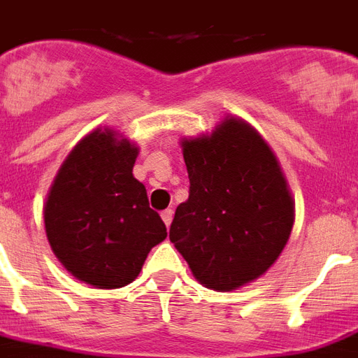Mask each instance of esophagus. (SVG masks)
I'll use <instances>...</instances> for the list:
<instances>
[{
    "mask_svg": "<svg viewBox=\"0 0 358 358\" xmlns=\"http://www.w3.org/2000/svg\"><path fill=\"white\" fill-rule=\"evenodd\" d=\"M160 217H162V220H164L166 226H170L171 220H173V210H171V209L162 210V215H160Z\"/></svg>",
    "mask_w": 358,
    "mask_h": 358,
    "instance_id": "esophagus-1",
    "label": "esophagus"
}]
</instances>
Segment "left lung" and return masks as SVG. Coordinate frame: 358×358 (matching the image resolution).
Wrapping results in <instances>:
<instances>
[{"label": "left lung", "mask_w": 358, "mask_h": 358, "mask_svg": "<svg viewBox=\"0 0 358 358\" xmlns=\"http://www.w3.org/2000/svg\"><path fill=\"white\" fill-rule=\"evenodd\" d=\"M190 190L170 241L198 282L231 292L259 278L289 239L295 203L280 164L256 129L226 117L210 134L182 138Z\"/></svg>", "instance_id": "left-lung-1"}]
</instances>
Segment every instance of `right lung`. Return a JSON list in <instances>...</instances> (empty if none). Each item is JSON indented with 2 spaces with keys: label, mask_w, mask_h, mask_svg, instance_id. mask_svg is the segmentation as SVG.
<instances>
[{
  "label": "right lung",
  "mask_w": 358,
  "mask_h": 358,
  "mask_svg": "<svg viewBox=\"0 0 358 358\" xmlns=\"http://www.w3.org/2000/svg\"><path fill=\"white\" fill-rule=\"evenodd\" d=\"M138 148L110 129L82 138L61 164L44 205L55 257L78 280L115 289L130 284L168 237L134 176Z\"/></svg>",
  "instance_id": "obj_1"
}]
</instances>
